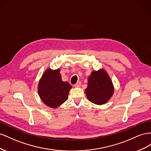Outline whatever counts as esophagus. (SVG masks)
<instances>
[{
    "instance_id": "1",
    "label": "esophagus",
    "mask_w": 151,
    "mask_h": 151,
    "mask_svg": "<svg viewBox=\"0 0 151 151\" xmlns=\"http://www.w3.org/2000/svg\"><path fill=\"white\" fill-rule=\"evenodd\" d=\"M80 85H81V82L80 81H78V82H77L75 85H74V87H80Z\"/></svg>"
}]
</instances>
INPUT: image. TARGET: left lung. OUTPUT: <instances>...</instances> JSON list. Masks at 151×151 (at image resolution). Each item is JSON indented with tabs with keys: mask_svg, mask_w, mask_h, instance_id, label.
I'll return each mask as SVG.
<instances>
[{
	"mask_svg": "<svg viewBox=\"0 0 151 151\" xmlns=\"http://www.w3.org/2000/svg\"><path fill=\"white\" fill-rule=\"evenodd\" d=\"M114 87L107 72L103 70L93 71L88 76L85 93L88 101L97 105L104 104L113 96Z\"/></svg>",
	"mask_w": 151,
	"mask_h": 151,
	"instance_id": "8db88e82",
	"label": "left lung"
}]
</instances>
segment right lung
I'll return each mask as SVG.
<instances>
[{"mask_svg": "<svg viewBox=\"0 0 151 151\" xmlns=\"http://www.w3.org/2000/svg\"><path fill=\"white\" fill-rule=\"evenodd\" d=\"M71 88L70 83L62 80L59 69L52 70L49 68L39 81L38 93L45 104L55 109L68 99Z\"/></svg>", "mask_w": 151, "mask_h": 151, "instance_id": "right-lung-1", "label": "right lung"}]
</instances>
